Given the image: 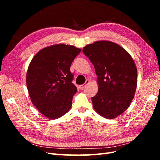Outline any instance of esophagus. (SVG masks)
Here are the masks:
<instances>
[{"label": "esophagus", "mask_w": 160, "mask_h": 160, "mask_svg": "<svg viewBox=\"0 0 160 160\" xmlns=\"http://www.w3.org/2000/svg\"><path fill=\"white\" fill-rule=\"evenodd\" d=\"M89 82H90V81H89V80H86L85 84L79 85V89H83L86 86V85H88V84H89Z\"/></svg>", "instance_id": "1"}]
</instances>
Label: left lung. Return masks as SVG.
<instances>
[{
    "label": "left lung",
    "instance_id": "obj_1",
    "mask_svg": "<svg viewBox=\"0 0 160 160\" xmlns=\"http://www.w3.org/2000/svg\"><path fill=\"white\" fill-rule=\"evenodd\" d=\"M83 52L93 63L98 92L91 98L93 107L106 119H114L130 105L136 91L138 71L129 53L117 43L98 41Z\"/></svg>",
    "mask_w": 160,
    "mask_h": 160
}]
</instances>
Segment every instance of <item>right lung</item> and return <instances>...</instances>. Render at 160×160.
I'll return each mask as SVG.
<instances>
[{
    "mask_svg": "<svg viewBox=\"0 0 160 160\" xmlns=\"http://www.w3.org/2000/svg\"><path fill=\"white\" fill-rule=\"evenodd\" d=\"M81 49L57 44L47 47L33 57L28 65L26 83L32 104L46 118L55 119L68 112L77 88L70 71Z\"/></svg>",
    "mask_w": 160,
    "mask_h": 160,
    "instance_id": "1",
    "label": "right lung"
}]
</instances>
